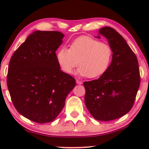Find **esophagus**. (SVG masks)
<instances>
[{
	"mask_svg": "<svg viewBox=\"0 0 149 149\" xmlns=\"http://www.w3.org/2000/svg\"><path fill=\"white\" fill-rule=\"evenodd\" d=\"M76 82H77V84H79V85H81L83 83L82 81H79V80H77Z\"/></svg>",
	"mask_w": 149,
	"mask_h": 149,
	"instance_id": "1",
	"label": "esophagus"
}]
</instances>
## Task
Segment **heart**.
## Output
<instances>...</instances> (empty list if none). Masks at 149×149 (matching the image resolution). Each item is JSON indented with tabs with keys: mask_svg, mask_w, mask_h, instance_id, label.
Here are the masks:
<instances>
[{
	"mask_svg": "<svg viewBox=\"0 0 149 149\" xmlns=\"http://www.w3.org/2000/svg\"><path fill=\"white\" fill-rule=\"evenodd\" d=\"M113 52L106 42L88 36H81L71 42L69 49L62 47L56 53V59L62 70L71 74L75 67L79 75L96 78L109 68Z\"/></svg>",
	"mask_w": 149,
	"mask_h": 149,
	"instance_id": "heart-1",
	"label": "heart"
}]
</instances>
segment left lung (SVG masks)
I'll return each instance as SVG.
<instances>
[{
  "label": "left lung",
  "mask_w": 149,
  "mask_h": 149,
  "mask_svg": "<svg viewBox=\"0 0 149 149\" xmlns=\"http://www.w3.org/2000/svg\"><path fill=\"white\" fill-rule=\"evenodd\" d=\"M99 33L107 38L113 59L98 79L83 83L85 103L94 119L107 121L123 117L133 107L140 87V70L135 54L119 32L104 27Z\"/></svg>",
  "instance_id": "left-lung-1"
}]
</instances>
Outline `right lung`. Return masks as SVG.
<instances>
[{"instance_id":"obj_1","label":"right lung","mask_w":149,"mask_h":149,"mask_svg":"<svg viewBox=\"0 0 149 149\" xmlns=\"http://www.w3.org/2000/svg\"><path fill=\"white\" fill-rule=\"evenodd\" d=\"M64 36L58 31L34 32L10 60L7 83L11 98L19 113L30 121H54L76 85L56 59Z\"/></svg>"}]
</instances>
